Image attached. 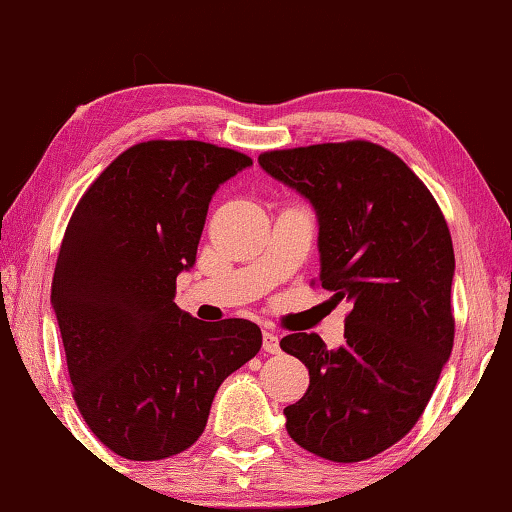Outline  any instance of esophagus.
<instances>
[{
    "label": "esophagus",
    "mask_w": 512,
    "mask_h": 512,
    "mask_svg": "<svg viewBox=\"0 0 512 512\" xmlns=\"http://www.w3.org/2000/svg\"><path fill=\"white\" fill-rule=\"evenodd\" d=\"M262 348L264 352H269V355H276V352H280V338L273 334V331H264Z\"/></svg>",
    "instance_id": "34e87169"
}]
</instances>
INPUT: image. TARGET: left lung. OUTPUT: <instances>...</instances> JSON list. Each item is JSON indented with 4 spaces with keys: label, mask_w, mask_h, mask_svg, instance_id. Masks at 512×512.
Returning <instances> with one entry per match:
<instances>
[{
    "label": "left lung",
    "mask_w": 512,
    "mask_h": 512,
    "mask_svg": "<svg viewBox=\"0 0 512 512\" xmlns=\"http://www.w3.org/2000/svg\"><path fill=\"white\" fill-rule=\"evenodd\" d=\"M259 167L313 206L320 283L352 306L345 341L290 334L311 385L287 434L331 462H362L420 420L455 341V253L436 199L397 155L369 141L271 150Z\"/></svg>",
    "instance_id": "obj_1"
}]
</instances>
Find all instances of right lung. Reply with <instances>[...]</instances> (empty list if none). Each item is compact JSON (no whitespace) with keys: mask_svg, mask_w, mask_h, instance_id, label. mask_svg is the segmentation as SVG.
<instances>
[{"mask_svg":"<svg viewBox=\"0 0 512 512\" xmlns=\"http://www.w3.org/2000/svg\"><path fill=\"white\" fill-rule=\"evenodd\" d=\"M248 167L204 141L136 143L71 215L50 304L76 406L115 455L155 462L190 448L222 380L262 348L255 322H201L174 301L215 190Z\"/></svg>","mask_w":512,"mask_h":512,"instance_id":"1","label":"right lung"}]
</instances>
